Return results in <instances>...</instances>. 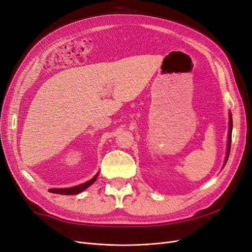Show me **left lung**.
Here are the masks:
<instances>
[{
    "label": "left lung",
    "instance_id": "1",
    "mask_svg": "<svg viewBox=\"0 0 252 252\" xmlns=\"http://www.w3.org/2000/svg\"><path fill=\"white\" fill-rule=\"evenodd\" d=\"M232 127H233V121H232V115L230 114V125H229V137H228V150H227V156H226V160H224V164L228 161V158L230 155V150H231V140H232Z\"/></svg>",
    "mask_w": 252,
    "mask_h": 252
}]
</instances>
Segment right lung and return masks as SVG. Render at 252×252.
Here are the masks:
<instances>
[{"label":"right lung","mask_w":252,"mask_h":252,"mask_svg":"<svg viewBox=\"0 0 252 252\" xmlns=\"http://www.w3.org/2000/svg\"><path fill=\"white\" fill-rule=\"evenodd\" d=\"M98 175H99V173L92 180L88 181L87 183L78 185V186H75V187H72V188H64V189H60V188H58V189L57 188L49 189V192L55 193V194H61V195H75V194H78V193H81L82 191H84L85 189H87L89 186H91V185L96 181Z\"/></svg>","instance_id":"right-lung-1"}]
</instances>
